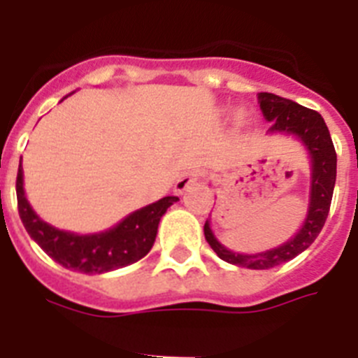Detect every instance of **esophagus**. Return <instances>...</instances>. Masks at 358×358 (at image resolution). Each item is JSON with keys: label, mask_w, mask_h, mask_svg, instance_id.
<instances>
[{"label": "esophagus", "mask_w": 358, "mask_h": 358, "mask_svg": "<svg viewBox=\"0 0 358 358\" xmlns=\"http://www.w3.org/2000/svg\"><path fill=\"white\" fill-rule=\"evenodd\" d=\"M199 179H201V172H199V170H189V172L182 173L176 182V194L182 195L186 189H188L189 186H194Z\"/></svg>", "instance_id": "1"}]
</instances>
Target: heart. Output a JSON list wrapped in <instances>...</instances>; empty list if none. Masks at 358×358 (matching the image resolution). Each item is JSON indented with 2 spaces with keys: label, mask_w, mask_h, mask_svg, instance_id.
<instances>
[{
  "label": "heart",
  "mask_w": 358,
  "mask_h": 358,
  "mask_svg": "<svg viewBox=\"0 0 358 358\" xmlns=\"http://www.w3.org/2000/svg\"><path fill=\"white\" fill-rule=\"evenodd\" d=\"M236 118H238V120H242V116H236Z\"/></svg>",
  "instance_id": "b5f03b06"
}]
</instances>
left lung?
I'll return each instance as SVG.
<instances>
[{
  "mask_svg": "<svg viewBox=\"0 0 358 358\" xmlns=\"http://www.w3.org/2000/svg\"><path fill=\"white\" fill-rule=\"evenodd\" d=\"M258 102L267 122H273L268 132H287L301 140L312 159V181H310L308 213L301 229L289 242L280 248L258 255H240L226 249L215 238L210 222L204 224V236L218 258L238 267L248 268H273L280 264L292 260L312 245L322 226L327 222L334 195L335 176H337V154L330 131L317 110L306 109L299 103L281 98L273 93H258Z\"/></svg>",
  "mask_w": 358,
  "mask_h": 358,
  "instance_id": "left-lung-1",
  "label": "left lung"
}]
</instances>
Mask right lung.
Instances as JSON below:
<instances>
[{"label": "right lung", "instance_id": "1", "mask_svg": "<svg viewBox=\"0 0 358 358\" xmlns=\"http://www.w3.org/2000/svg\"><path fill=\"white\" fill-rule=\"evenodd\" d=\"M17 210L28 235L44 252L69 271L84 274H103L127 267L148 255L156 242L157 226L166 210L179 197H163L154 204L134 211L110 229L94 235H75L57 229L37 217L24 197L23 169L19 164L15 179Z\"/></svg>", "mask_w": 358, "mask_h": 358}]
</instances>
